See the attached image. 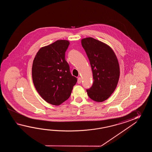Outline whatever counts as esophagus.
<instances>
[{
  "instance_id": "1",
  "label": "esophagus",
  "mask_w": 152,
  "mask_h": 152,
  "mask_svg": "<svg viewBox=\"0 0 152 152\" xmlns=\"http://www.w3.org/2000/svg\"><path fill=\"white\" fill-rule=\"evenodd\" d=\"M81 83V78L80 77H79L77 78V83L80 84Z\"/></svg>"
}]
</instances>
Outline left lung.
Returning <instances> with one entry per match:
<instances>
[{
  "instance_id": "left-lung-1",
  "label": "left lung",
  "mask_w": 152,
  "mask_h": 152,
  "mask_svg": "<svg viewBox=\"0 0 152 152\" xmlns=\"http://www.w3.org/2000/svg\"><path fill=\"white\" fill-rule=\"evenodd\" d=\"M81 45L86 53L92 68L94 82L86 90L91 99L102 102L115 90L120 77L119 63L109 45L92 37L82 39Z\"/></svg>"
}]
</instances>
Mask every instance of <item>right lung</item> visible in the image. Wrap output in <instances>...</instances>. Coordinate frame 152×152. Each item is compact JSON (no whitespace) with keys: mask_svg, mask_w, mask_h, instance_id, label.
Returning a JSON list of instances; mask_svg holds the SVG:
<instances>
[{"mask_svg":"<svg viewBox=\"0 0 152 152\" xmlns=\"http://www.w3.org/2000/svg\"><path fill=\"white\" fill-rule=\"evenodd\" d=\"M69 42L58 40L43 47L33 61V83L41 97L47 103L59 105L70 97L77 81L65 60Z\"/></svg>","mask_w":152,"mask_h":152,"instance_id":"obj_1","label":"right lung"}]
</instances>
